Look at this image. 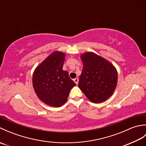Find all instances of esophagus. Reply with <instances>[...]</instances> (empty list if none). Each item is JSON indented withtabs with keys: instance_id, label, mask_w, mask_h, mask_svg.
I'll return each instance as SVG.
<instances>
[{
	"instance_id": "1",
	"label": "esophagus",
	"mask_w": 146,
	"mask_h": 146,
	"mask_svg": "<svg viewBox=\"0 0 146 146\" xmlns=\"http://www.w3.org/2000/svg\"><path fill=\"white\" fill-rule=\"evenodd\" d=\"M74 80V82H75V83H76V85H78V81H79V79L78 78H75V79L73 80Z\"/></svg>"
}]
</instances>
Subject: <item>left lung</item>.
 Segmentation results:
<instances>
[{"label": "left lung", "mask_w": 146, "mask_h": 146, "mask_svg": "<svg viewBox=\"0 0 146 146\" xmlns=\"http://www.w3.org/2000/svg\"><path fill=\"white\" fill-rule=\"evenodd\" d=\"M83 64L78 87L93 103H101L110 98L116 88L118 75L112 64L94 52L81 56Z\"/></svg>", "instance_id": "8db88e82"}]
</instances>
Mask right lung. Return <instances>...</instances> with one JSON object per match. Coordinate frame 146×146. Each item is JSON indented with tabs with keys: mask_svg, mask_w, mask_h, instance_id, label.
Instances as JSON below:
<instances>
[{
	"mask_svg": "<svg viewBox=\"0 0 146 146\" xmlns=\"http://www.w3.org/2000/svg\"><path fill=\"white\" fill-rule=\"evenodd\" d=\"M65 54L55 51L38 66L33 75V85L38 97L44 104L60 107L66 102L76 85L67 71L63 70Z\"/></svg>",
	"mask_w": 146,
	"mask_h": 146,
	"instance_id": "obj_1",
	"label": "right lung"
}]
</instances>
